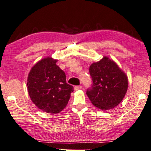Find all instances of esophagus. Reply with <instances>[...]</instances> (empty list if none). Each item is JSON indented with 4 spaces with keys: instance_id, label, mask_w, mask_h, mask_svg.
<instances>
[{
    "instance_id": "34e87169",
    "label": "esophagus",
    "mask_w": 151,
    "mask_h": 151,
    "mask_svg": "<svg viewBox=\"0 0 151 151\" xmlns=\"http://www.w3.org/2000/svg\"><path fill=\"white\" fill-rule=\"evenodd\" d=\"M81 89H82V86H81V85H79V86H76L75 87H74V90H75L76 91L81 90Z\"/></svg>"
}]
</instances>
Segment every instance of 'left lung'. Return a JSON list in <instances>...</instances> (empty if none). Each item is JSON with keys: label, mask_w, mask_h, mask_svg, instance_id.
<instances>
[{"label": "left lung", "mask_w": 151, "mask_h": 151, "mask_svg": "<svg viewBox=\"0 0 151 151\" xmlns=\"http://www.w3.org/2000/svg\"><path fill=\"white\" fill-rule=\"evenodd\" d=\"M92 86L87 95L94 106L102 111L114 109L122 101L128 88L127 76L108 57L90 66Z\"/></svg>", "instance_id": "obj_1"}]
</instances>
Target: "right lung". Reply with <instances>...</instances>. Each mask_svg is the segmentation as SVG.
Instances as JSON below:
<instances>
[{"label":"right lung","mask_w":151,"mask_h":151,"mask_svg":"<svg viewBox=\"0 0 151 151\" xmlns=\"http://www.w3.org/2000/svg\"><path fill=\"white\" fill-rule=\"evenodd\" d=\"M57 59L45 57L29 72L27 90L31 101L39 109L57 114L66 106L73 87L66 81V74L56 64Z\"/></svg>","instance_id":"right-lung-1"}]
</instances>
